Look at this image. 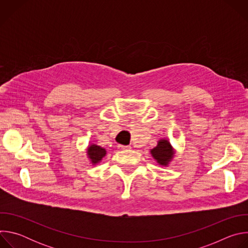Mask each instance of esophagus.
Wrapping results in <instances>:
<instances>
[{"label":"esophagus","mask_w":248,"mask_h":248,"mask_svg":"<svg viewBox=\"0 0 248 248\" xmlns=\"http://www.w3.org/2000/svg\"><path fill=\"white\" fill-rule=\"evenodd\" d=\"M118 148L120 149V150H126V149H129L130 148V146H125V145H118Z\"/></svg>","instance_id":"34e87169"}]
</instances>
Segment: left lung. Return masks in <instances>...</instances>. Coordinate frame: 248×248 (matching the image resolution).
<instances>
[{
    "mask_svg": "<svg viewBox=\"0 0 248 248\" xmlns=\"http://www.w3.org/2000/svg\"><path fill=\"white\" fill-rule=\"evenodd\" d=\"M152 157L157 161L161 166H168L169 163L172 160L174 155V150L170 145V141L167 139H160L156 147L151 149Z\"/></svg>",
    "mask_w": 248,
    "mask_h": 248,
    "instance_id": "1",
    "label": "left lung"
}]
</instances>
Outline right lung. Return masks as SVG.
<instances>
[{"instance_id": "right-lung-1", "label": "right lung", "mask_w": 248, "mask_h": 248, "mask_svg": "<svg viewBox=\"0 0 248 248\" xmlns=\"http://www.w3.org/2000/svg\"><path fill=\"white\" fill-rule=\"evenodd\" d=\"M106 149L98 146L96 144H91L87 148V156L92 165H96L101 162V160L106 156Z\"/></svg>"}]
</instances>
